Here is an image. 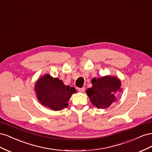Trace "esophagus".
Masks as SVG:
<instances>
[{"mask_svg": "<svg viewBox=\"0 0 152 152\" xmlns=\"http://www.w3.org/2000/svg\"><path fill=\"white\" fill-rule=\"evenodd\" d=\"M79 91L80 92V93H84V92L85 91V88L84 87H82V88H79Z\"/></svg>", "mask_w": 152, "mask_h": 152, "instance_id": "esophagus-1", "label": "esophagus"}]
</instances>
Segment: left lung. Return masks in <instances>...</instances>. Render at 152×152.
<instances>
[{
	"label": "left lung",
	"mask_w": 152,
	"mask_h": 152,
	"mask_svg": "<svg viewBox=\"0 0 152 152\" xmlns=\"http://www.w3.org/2000/svg\"><path fill=\"white\" fill-rule=\"evenodd\" d=\"M93 84L86 91L91 102L97 108H107L115 102L117 94L122 91L121 81L115 76L106 75L91 80Z\"/></svg>",
	"instance_id": "8db88e82"
}]
</instances>
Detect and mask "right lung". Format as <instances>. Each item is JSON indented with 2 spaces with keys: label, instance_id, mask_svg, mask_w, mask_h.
<instances>
[{
  "label": "right lung",
  "instance_id": "add662e5",
  "mask_svg": "<svg viewBox=\"0 0 152 152\" xmlns=\"http://www.w3.org/2000/svg\"><path fill=\"white\" fill-rule=\"evenodd\" d=\"M35 91L39 102L52 110H61L68 106L72 95L76 93L73 87L64 84L58 78L45 74L37 80Z\"/></svg>",
  "mask_w": 152,
  "mask_h": 152
}]
</instances>
